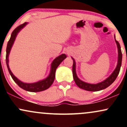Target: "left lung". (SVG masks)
<instances>
[{"label": "left lung", "mask_w": 127, "mask_h": 127, "mask_svg": "<svg viewBox=\"0 0 127 127\" xmlns=\"http://www.w3.org/2000/svg\"><path fill=\"white\" fill-rule=\"evenodd\" d=\"M115 42H116V45H117L118 49V64L116 65V67L113 71V73L110 75V76L108 77L106 79L103 81V82L98 83L97 84H88V83L85 82L84 81H81L78 78L76 73V63L75 60L73 58H72L73 61V76L74 81L78 87L80 88H82L83 90H85L86 91H98L100 90H104L110 86L111 84L115 81L116 78H117L118 75L119 71H120L121 66L122 64V54L121 52V46L119 45V43L117 40L115 39Z\"/></svg>", "instance_id": "8db88e82"}]
</instances>
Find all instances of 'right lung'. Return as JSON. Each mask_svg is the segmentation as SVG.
<instances>
[{
  "label": "right lung",
  "instance_id": "1",
  "mask_svg": "<svg viewBox=\"0 0 127 127\" xmlns=\"http://www.w3.org/2000/svg\"><path fill=\"white\" fill-rule=\"evenodd\" d=\"M27 24V23H24V24H21V25L18 26L17 28L15 29V30L12 32V34H11V38L8 42L6 47V63L7 67H8V71L9 72L10 75L13 79L14 81H15L16 84L18 85L20 88H23V90H26V91H30V92H40L44 91L46 89L49 88V87L51 86L53 83L55 79V71H56L57 68L60 65V64L62 63L63 61L67 57L66 55L63 54L60 55V56L57 57V58L54 60L51 64V71L50 73L48 76L45 79L42 80V81H39V82L35 83H32V84H27V83H24L21 82V81L17 79L16 77L13 75L12 72L10 70L9 67V54L10 53V51H11V48H12L14 42L15 41L17 35L18 34L19 32L21 30L23 27H24Z\"/></svg>",
  "mask_w": 127,
  "mask_h": 127
}]
</instances>
